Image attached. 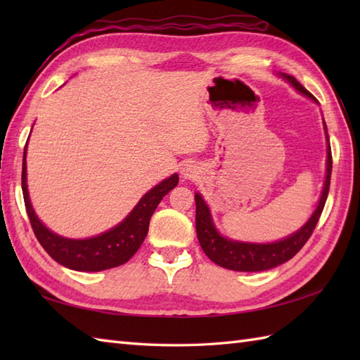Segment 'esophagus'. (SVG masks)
Here are the masks:
<instances>
[{
	"label": "esophagus",
	"instance_id": "esophagus-1",
	"mask_svg": "<svg viewBox=\"0 0 360 360\" xmlns=\"http://www.w3.org/2000/svg\"><path fill=\"white\" fill-rule=\"evenodd\" d=\"M181 173H182V176H184V179H190V178H195L196 170H195V168H192V165H187V167L182 168Z\"/></svg>",
	"mask_w": 360,
	"mask_h": 360
}]
</instances>
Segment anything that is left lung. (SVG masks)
Segmentation results:
<instances>
[{
	"instance_id": "8db88e82",
	"label": "left lung",
	"mask_w": 360,
	"mask_h": 360,
	"mask_svg": "<svg viewBox=\"0 0 360 360\" xmlns=\"http://www.w3.org/2000/svg\"><path fill=\"white\" fill-rule=\"evenodd\" d=\"M280 77L285 79L290 86H292L298 93L309 97L311 101H316L309 91L304 89L300 83L295 80L292 75H288L285 72L278 74ZM325 136H326V176L322 188V195L317 202L316 210L312 212L309 219L304 223L298 231L290 233L285 238L274 243H246L227 238L223 236L213 223L212 213L209 205L205 204L204 198L200 193H195V202H196V235L198 241H200L204 254L207 255L213 263H217L221 267L231 271H240V272H262L277 267L288 259L292 258L298 250H300L304 243L309 240L312 231L316 229L317 221L322 215L328 192H330V181H331V170H333V158H331V147H330V137H328L326 124L323 120Z\"/></svg>"
}]
</instances>
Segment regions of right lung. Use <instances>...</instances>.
I'll use <instances>...</instances> for the list:
<instances>
[{
    "label": "right lung",
    "instance_id": "obj_1",
    "mask_svg": "<svg viewBox=\"0 0 360 360\" xmlns=\"http://www.w3.org/2000/svg\"><path fill=\"white\" fill-rule=\"evenodd\" d=\"M26 155L27 143L25 147V155H22L21 188L30 226H32L37 240L43 249L58 264L72 271L98 272L127 263L141 248L145 236H147L150 218L155 213L158 204L172 188L178 186L179 181V176L174 173L170 178L159 182L158 186L148 190L141 198L139 202L134 205V209L128 213L125 219H122L117 226L111 227L110 231L83 240L66 238V236L52 232L51 229L46 227L40 218L37 217L32 204H30L27 192Z\"/></svg>",
    "mask_w": 360,
    "mask_h": 360
}]
</instances>
